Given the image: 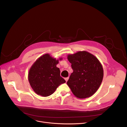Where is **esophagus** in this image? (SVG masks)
Here are the masks:
<instances>
[{
  "instance_id": "esophagus-1",
  "label": "esophagus",
  "mask_w": 127,
  "mask_h": 127,
  "mask_svg": "<svg viewBox=\"0 0 127 127\" xmlns=\"http://www.w3.org/2000/svg\"><path fill=\"white\" fill-rule=\"evenodd\" d=\"M68 79H69V77H66V78H65V80H66V82L68 81Z\"/></svg>"
}]
</instances>
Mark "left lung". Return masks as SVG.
Wrapping results in <instances>:
<instances>
[{"mask_svg":"<svg viewBox=\"0 0 127 127\" xmlns=\"http://www.w3.org/2000/svg\"><path fill=\"white\" fill-rule=\"evenodd\" d=\"M67 59L73 70L67 82L72 93L79 98L92 96L102 81L103 70L101 63L94 55L85 51L69 54Z\"/></svg>","mask_w":127,"mask_h":127,"instance_id":"1","label":"left lung"}]
</instances>
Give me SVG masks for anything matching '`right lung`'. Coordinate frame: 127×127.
Listing matches in <instances>:
<instances>
[{
    "mask_svg": "<svg viewBox=\"0 0 127 127\" xmlns=\"http://www.w3.org/2000/svg\"><path fill=\"white\" fill-rule=\"evenodd\" d=\"M62 59L59 58L60 60ZM59 60L49 54L39 57L31 67L28 80L33 91L38 95L46 97L53 94L57 88L66 81L60 76V71L56 67Z\"/></svg>",
    "mask_w": 127,
    "mask_h": 127,
    "instance_id": "right-lung-1",
    "label": "right lung"
}]
</instances>
